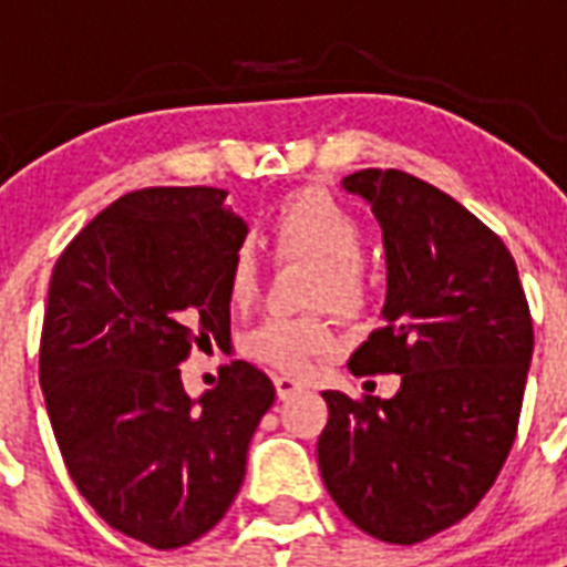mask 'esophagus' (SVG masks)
Listing matches in <instances>:
<instances>
[{
  "label": "esophagus",
  "instance_id": "obj_1",
  "mask_svg": "<svg viewBox=\"0 0 567 567\" xmlns=\"http://www.w3.org/2000/svg\"><path fill=\"white\" fill-rule=\"evenodd\" d=\"M302 388H306V382H300L297 377H288V373L276 377V394H279V400H288V396H293Z\"/></svg>",
  "mask_w": 567,
  "mask_h": 567
}]
</instances>
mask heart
<instances>
[{
  "mask_svg": "<svg viewBox=\"0 0 567 567\" xmlns=\"http://www.w3.org/2000/svg\"><path fill=\"white\" fill-rule=\"evenodd\" d=\"M276 249L311 261L309 302L336 311H359L371 293V276L362 261L364 226L344 203L327 190H293L276 205ZM258 288V252L252 240H238L226 267V293L231 306H247ZM336 350V336L318 315H270L244 336V353L279 371L300 373L315 359Z\"/></svg>",
  "mask_w": 567,
  "mask_h": 567,
  "instance_id": "heart-1",
  "label": "heart"
}]
</instances>
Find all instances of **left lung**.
Segmentation results:
<instances>
[{
    "label": "left lung",
    "instance_id": "left-lung-1",
    "mask_svg": "<svg viewBox=\"0 0 567 567\" xmlns=\"http://www.w3.org/2000/svg\"><path fill=\"white\" fill-rule=\"evenodd\" d=\"M373 205L388 256L382 318L350 373H400V391H323L320 476L368 536L417 545L492 488L518 435L533 318L518 265L453 196L403 171L341 182Z\"/></svg>",
    "mask_w": 567,
    "mask_h": 567
}]
</instances>
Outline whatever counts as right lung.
Masks as SVG:
<instances>
[{
  "instance_id": "1",
  "label": "right lung",
  "mask_w": 567,
  "mask_h": 567,
  "mask_svg": "<svg viewBox=\"0 0 567 567\" xmlns=\"http://www.w3.org/2000/svg\"><path fill=\"white\" fill-rule=\"evenodd\" d=\"M247 223L220 188L120 196L49 279L40 388L75 488L111 529L155 550L205 536L235 501L276 388L249 362L199 400L179 364L229 338L226 267Z\"/></svg>"
}]
</instances>
